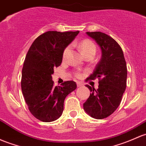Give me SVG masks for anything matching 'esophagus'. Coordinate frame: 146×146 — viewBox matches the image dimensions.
<instances>
[{"mask_svg":"<svg viewBox=\"0 0 146 146\" xmlns=\"http://www.w3.org/2000/svg\"><path fill=\"white\" fill-rule=\"evenodd\" d=\"M77 86L78 87H82V84L80 82H77Z\"/></svg>","mask_w":146,"mask_h":146,"instance_id":"esophagus-1","label":"esophagus"}]
</instances>
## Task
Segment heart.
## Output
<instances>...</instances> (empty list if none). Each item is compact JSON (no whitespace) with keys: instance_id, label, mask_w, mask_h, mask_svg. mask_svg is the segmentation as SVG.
Here are the masks:
<instances>
[{"instance_id":"obj_1","label":"heart","mask_w":146,"mask_h":146,"mask_svg":"<svg viewBox=\"0 0 146 146\" xmlns=\"http://www.w3.org/2000/svg\"><path fill=\"white\" fill-rule=\"evenodd\" d=\"M79 47L80 49L81 52H82V54L84 56L87 54H95L96 51V45L92 42V40L89 39H85L81 41L79 44ZM70 50V47L68 46L64 50V54H63V56L64 58L66 57V56L68 55ZM76 76L77 78L81 77V73L80 72H76Z\"/></svg>"}]
</instances>
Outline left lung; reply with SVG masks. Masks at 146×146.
<instances>
[{
	"label": "left lung",
	"mask_w": 146,
	"mask_h": 146,
	"mask_svg": "<svg viewBox=\"0 0 146 146\" xmlns=\"http://www.w3.org/2000/svg\"><path fill=\"white\" fill-rule=\"evenodd\" d=\"M94 40L101 50V60L88 79L99 78V87L90 85V96L83 104V108L95 119H104L117 108L127 87V69L123 52L119 44L102 32H86Z\"/></svg>",
	"instance_id": "left-lung-1"
}]
</instances>
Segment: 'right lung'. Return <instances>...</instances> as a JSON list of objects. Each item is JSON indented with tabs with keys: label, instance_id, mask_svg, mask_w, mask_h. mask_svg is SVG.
<instances>
[{
	"label": "right lung",
	"instance_id": "add662e5",
	"mask_svg": "<svg viewBox=\"0 0 146 146\" xmlns=\"http://www.w3.org/2000/svg\"><path fill=\"white\" fill-rule=\"evenodd\" d=\"M79 31H47L33 41L22 68L21 90L29 111L45 122L56 120L62 115L67 95L77 88L74 81L54 86V68L62 62L64 50Z\"/></svg>",
	"mask_w": 146,
	"mask_h": 146
}]
</instances>
